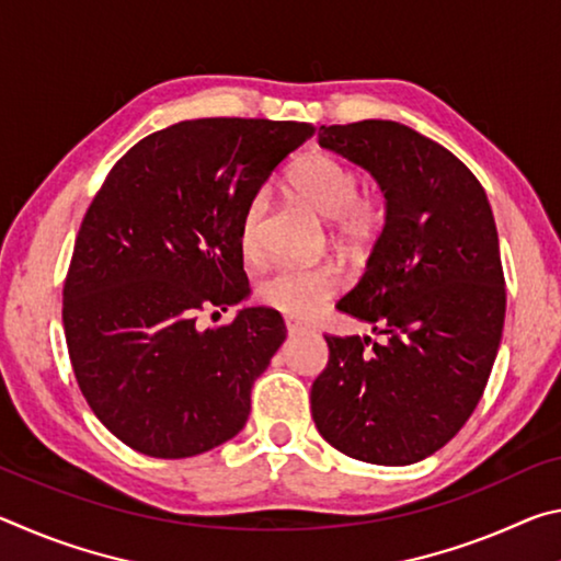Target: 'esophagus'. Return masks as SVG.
<instances>
[{"label":"esophagus","mask_w":561,"mask_h":561,"mask_svg":"<svg viewBox=\"0 0 561 561\" xmlns=\"http://www.w3.org/2000/svg\"><path fill=\"white\" fill-rule=\"evenodd\" d=\"M304 327L299 324V321H294V319H287V331L289 334H297V331H301Z\"/></svg>","instance_id":"esophagus-1"}]
</instances>
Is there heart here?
<instances>
[{"instance_id":"1","label":"heart","mask_w":561,"mask_h":561,"mask_svg":"<svg viewBox=\"0 0 561 561\" xmlns=\"http://www.w3.org/2000/svg\"><path fill=\"white\" fill-rule=\"evenodd\" d=\"M287 185L301 203L331 220V234L346 252L371 244L386 222V205L374 190H358V173L331 153H307L289 168ZM264 201L244 207L240 220V247L247 257H257L262 247ZM341 274L334 264L297 267L282 264L260 282V297L282 314L309 319L334 297Z\"/></svg>"}]
</instances>
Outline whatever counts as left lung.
I'll return each instance as SVG.
<instances>
[{
	"label": "left lung",
	"mask_w": 561,
	"mask_h": 561,
	"mask_svg": "<svg viewBox=\"0 0 561 561\" xmlns=\"http://www.w3.org/2000/svg\"><path fill=\"white\" fill-rule=\"evenodd\" d=\"M319 146L368 170L386 197L364 277L336 304L386 341L324 336L311 415L348 458L411 465L455 438L495 364L505 324L495 217L468 165L403 123L321 126Z\"/></svg>",
	"instance_id": "8db88e82"
}]
</instances>
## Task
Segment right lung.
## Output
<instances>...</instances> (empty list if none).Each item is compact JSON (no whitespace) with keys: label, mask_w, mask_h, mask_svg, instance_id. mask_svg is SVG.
I'll list each match as a JSON object with an SVG mask.
<instances>
[{"label":"right lung","mask_w":561,"mask_h":561,"mask_svg":"<svg viewBox=\"0 0 561 561\" xmlns=\"http://www.w3.org/2000/svg\"><path fill=\"white\" fill-rule=\"evenodd\" d=\"M311 123L197 118L150 133L111 168L76 234L64 331L99 421L150 458H193L234 438L287 327L247 307L240 220Z\"/></svg>","instance_id":"add662e5"}]
</instances>
